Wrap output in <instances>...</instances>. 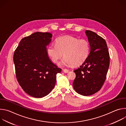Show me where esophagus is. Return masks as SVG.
Wrapping results in <instances>:
<instances>
[{
    "label": "esophagus",
    "mask_w": 126,
    "mask_h": 126,
    "mask_svg": "<svg viewBox=\"0 0 126 126\" xmlns=\"http://www.w3.org/2000/svg\"><path fill=\"white\" fill-rule=\"evenodd\" d=\"M63 71H64V72L65 73H67L69 72V70L66 69H65L63 70Z\"/></svg>",
    "instance_id": "obj_1"
}]
</instances>
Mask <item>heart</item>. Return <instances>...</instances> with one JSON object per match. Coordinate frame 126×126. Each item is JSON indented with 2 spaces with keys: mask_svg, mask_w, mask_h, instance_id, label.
<instances>
[{
  "mask_svg": "<svg viewBox=\"0 0 126 126\" xmlns=\"http://www.w3.org/2000/svg\"><path fill=\"white\" fill-rule=\"evenodd\" d=\"M56 45H50L47 48L48 54L51 60L57 63L64 54L65 57L60 63L62 66H77L87 59L90 53L89 42L71 36L58 38Z\"/></svg>",
  "mask_w": 126,
  "mask_h": 126,
  "instance_id": "b5f03b06",
  "label": "heart"
}]
</instances>
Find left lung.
I'll use <instances>...</instances> for the list:
<instances>
[{
    "mask_svg": "<svg viewBox=\"0 0 126 126\" xmlns=\"http://www.w3.org/2000/svg\"><path fill=\"white\" fill-rule=\"evenodd\" d=\"M90 46L86 60L74 72L76 78L73 86L76 92L83 96L92 95L102 88L110 65V56L104 39L97 33L86 30Z\"/></svg>",
    "mask_w": 126,
    "mask_h": 126,
    "instance_id": "1",
    "label": "left lung"
}]
</instances>
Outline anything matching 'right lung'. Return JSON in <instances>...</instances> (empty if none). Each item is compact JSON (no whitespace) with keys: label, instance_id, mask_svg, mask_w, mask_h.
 <instances>
[{"label":"right lung","instance_id":"add662e5","mask_svg":"<svg viewBox=\"0 0 126 126\" xmlns=\"http://www.w3.org/2000/svg\"><path fill=\"white\" fill-rule=\"evenodd\" d=\"M52 37L49 32L33 33L21 40L14 53L17 81L33 97L42 98L49 94L55 87L57 74L62 70L48 55L46 47Z\"/></svg>","mask_w":126,"mask_h":126}]
</instances>
